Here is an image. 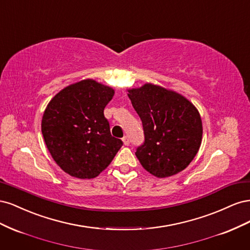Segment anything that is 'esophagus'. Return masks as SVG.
<instances>
[{"mask_svg":"<svg viewBox=\"0 0 250 250\" xmlns=\"http://www.w3.org/2000/svg\"><path fill=\"white\" fill-rule=\"evenodd\" d=\"M123 143H124L125 146H129V144H130L129 138H128V137H124V138H123Z\"/></svg>","mask_w":250,"mask_h":250,"instance_id":"obj_1","label":"esophagus"}]
</instances>
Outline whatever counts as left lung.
<instances>
[{
    "label": "left lung",
    "mask_w": 250,
    "mask_h": 250,
    "mask_svg": "<svg viewBox=\"0 0 250 250\" xmlns=\"http://www.w3.org/2000/svg\"><path fill=\"white\" fill-rule=\"evenodd\" d=\"M128 97L145 134L135 152L143 168L158 178L185 170L201 145L197 108L180 94L151 83L128 89Z\"/></svg>",
    "instance_id": "obj_1"
}]
</instances>
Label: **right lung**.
<instances>
[{"mask_svg": "<svg viewBox=\"0 0 250 250\" xmlns=\"http://www.w3.org/2000/svg\"><path fill=\"white\" fill-rule=\"evenodd\" d=\"M115 95L93 79L74 83L54 96L42 120V132L53 160L80 179L97 177L122 147L113 138L104 108Z\"/></svg>", "mask_w": 250, "mask_h": 250, "instance_id": "right-lung-1", "label": "right lung"}]
</instances>
